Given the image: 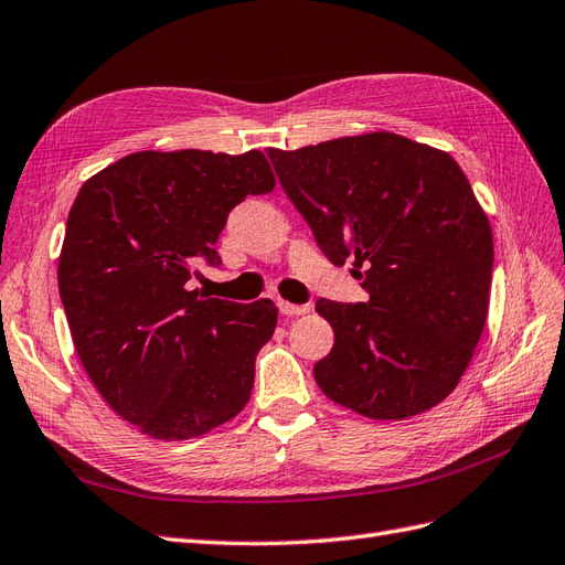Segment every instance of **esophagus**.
<instances>
[{
  "instance_id": "esophagus-1",
  "label": "esophagus",
  "mask_w": 565,
  "mask_h": 565,
  "mask_svg": "<svg viewBox=\"0 0 565 565\" xmlns=\"http://www.w3.org/2000/svg\"><path fill=\"white\" fill-rule=\"evenodd\" d=\"M279 312L286 315V317H300V315L310 312V305H294V302L279 300Z\"/></svg>"
}]
</instances>
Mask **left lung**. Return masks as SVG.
<instances>
[{
	"instance_id": "1",
	"label": "left lung",
	"mask_w": 565,
	"mask_h": 565,
	"mask_svg": "<svg viewBox=\"0 0 565 565\" xmlns=\"http://www.w3.org/2000/svg\"><path fill=\"white\" fill-rule=\"evenodd\" d=\"M267 156L329 260L364 267L366 302L317 300L333 329L315 364L321 393L376 422L440 405L486 327L494 257L457 160L393 132Z\"/></svg>"
}]
</instances>
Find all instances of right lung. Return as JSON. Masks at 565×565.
<instances>
[{"label":"right lung","mask_w":565,"mask_h":565,"mask_svg":"<svg viewBox=\"0 0 565 565\" xmlns=\"http://www.w3.org/2000/svg\"><path fill=\"white\" fill-rule=\"evenodd\" d=\"M277 184L263 151H137L79 189L58 255L77 358L108 407L156 440H186L246 407L277 308L189 291L234 205Z\"/></svg>","instance_id":"right-lung-1"}]
</instances>
